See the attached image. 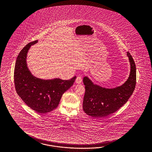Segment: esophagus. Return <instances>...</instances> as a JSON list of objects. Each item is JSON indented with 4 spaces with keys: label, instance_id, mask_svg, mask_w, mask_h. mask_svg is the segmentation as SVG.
<instances>
[{
    "label": "esophagus",
    "instance_id": "obj_1",
    "mask_svg": "<svg viewBox=\"0 0 152 152\" xmlns=\"http://www.w3.org/2000/svg\"><path fill=\"white\" fill-rule=\"evenodd\" d=\"M76 83H78V84L81 83H82V77L80 76H77L76 79Z\"/></svg>",
    "mask_w": 152,
    "mask_h": 152
}]
</instances>
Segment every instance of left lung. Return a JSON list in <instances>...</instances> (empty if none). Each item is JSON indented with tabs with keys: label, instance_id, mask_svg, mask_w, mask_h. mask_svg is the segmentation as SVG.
<instances>
[{
	"label": "left lung",
	"instance_id": "obj_1",
	"mask_svg": "<svg viewBox=\"0 0 152 152\" xmlns=\"http://www.w3.org/2000/svg\"><path fill=\"white\" fill-rule=\"evenodd\" d=\"M127 56L130 64V72L129 77L122 85L108 88L94 84L88 76L83 78L85 86L83 109L88 115L102 118L114 113L124 105L133 94L136 85V66L129 52Z\"/></svg>",
	"mask_w": 152,
	"mask_h": 152
}]
</instances>
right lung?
Listing matches in <instances>:
<instances>
[{
  "label": "right lung",
  "instance_id": "obj_1",
  "mask_svg": "<svg viewBox=\"0 0 152 152\" xmlns=\"http://www.w3.org/2000/svg\"><path fill=\"white\" fill-rule=\"evenodd\" d=\"M37 42L28 43L19 53L14 68V84L18 95L28 106L38 113H47L58 106L62 95L73 85L76 76L63 80H43L33 76L28 67L27 56L30 47Z\"/></svg>",
  "mask_w": 152,
  "mask_h": 152
}]
</instances>
